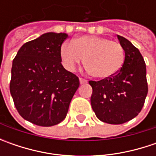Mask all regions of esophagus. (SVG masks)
<instances>
[{
    "mask_svg": "<svg viewBox=\"0 0 156 156\" xmlns=\"http://www.w3.org/2000/svg\"><path fill=\"white\" fill-rule=\"evenodd\" d=\"M79 81H80V83H81V84H86V83L87 82V80L82 79V78H80V79H79Z\"/></svg>",
    "mask_w": 156,
    "mask_h": 156,
    "instance_id": "1",
    "label": "esophagus"
}]
</instances>
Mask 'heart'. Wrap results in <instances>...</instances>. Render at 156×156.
Instances as JSON below:
<instances>
[{
  "instance_id": "b5f03b06",
  "label": "heart",
  "mask_w": 156,
  "mask_h": 156,
  "mask_svg": "<svg viewBox=\"0 0 156 156\" xmlns=\"http://www.w3.org/2000/svg\"><path fill=\"white\" fill-rule=\"evenodd\" d=\"M63 66L73 71L83 61L87 71L96 79H108L120 71L124 63V49L116 41L95 35H82L61 47Z\"/></svg>"
}]
</instances>
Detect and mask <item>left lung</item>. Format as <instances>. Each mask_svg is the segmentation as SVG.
<instances>
[{"instance_id":"1","label":"left lung","mask_w":156,"mask_h":156,"mask_svg":"<svg viewBox=\"0 0 156 156\" xmlns=\"http://www.w3.org/2000/svg\"><path fill=\"white\" fill-rule=\"evenodd\" d=\"M117 38L125 52L122 69L108 79L89 81L92 108L100 121L108 124H122L137 116L147 94L143 57L129 40Z\"/></svg>"}]
</instances>
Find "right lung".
<instances>
[{"instance_id": "1", "label": "right lung", "mask_w": 156, "mask_h": 156, "mask_svg": "<svg viewBox=\"0 0 156 156\" xmlns=\"http://www.w3.org/2000/svg\"><path fill=\"white\" fill-rule=\"evenodd\" d=\"M68 34L49 32L21 46L11 69L10 94L21 116L42 127L66 118L79 78L63 68L61 47Z\"/></svg>"}]
</instances>
